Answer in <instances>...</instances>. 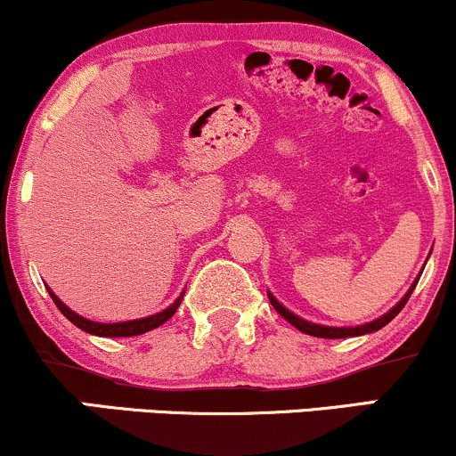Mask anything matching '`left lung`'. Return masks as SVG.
Wrapping results in <instances>:
<instances>
[{
  "instance_id": "8db88e82",
  "label": "left lung",
  "mask_w": 456,
  "mask_h": 456,
  "mask_svg": "<svg viewBox=\"0 0 456 456\" xmlns=\"http://www.w3.org/2000/svg\"><path fill=\"white\" fill-rule=\"evenodd\" d=\"M416 282H418V281H416ZM416 282H413V285H411V289L407 291L405 297H403V300L399 302V305H396L395 308H392V311L386 313L384 317L375 319V322H370V323H364V326H355V328H330V326H317V323L305 322V319H300V317H297V315H294V313H291V311H287V308L282 306L281 302L276 300V297H272L270 294H268V297H270L272 306L276 308V313H279V315L285 317L287 322H289L291 326H294V328L300 330V332H305V334H311V337H319V338H347V337H360V334H369V332H375V330L384 328L386 323H390L392 319H395L396 315H399V313H401V308L407 305V300H410L411 291L416 289Z\"/></svg>"
}]
</instances>
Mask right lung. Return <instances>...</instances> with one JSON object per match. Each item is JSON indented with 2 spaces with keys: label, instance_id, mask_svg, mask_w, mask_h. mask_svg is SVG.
<instances>
[{
  "label": "right lung",
  "instance_id": "right-lung-1",
  "mask_svg": "<svg viewBox=\"0 0 456 456\" xmlns=\"http://www.w3.org/2000/svg\"><path fill=\"white\" fill-rule=\"evenodd\" d=\"M46 291H49V296L53 297L55 306L60 308V311L64 313V317L70 319L77 328L86 330V332H90V334H96V337H109V338L111 337H137V334H145V332H150V330L162 326L167 319L174 317L177 306H180L182 297H184V294H182L169 308H165V311L156 313V315H151V317L133 319V322H122V323H96V322H90V319L77 315L75 311H70V308H68L64 302H61L60 297H57L53 291L49 289V287H46Z\"/></svg>",
  "mask_w": 456,
  "mask_h": 456
}]
</instances>
